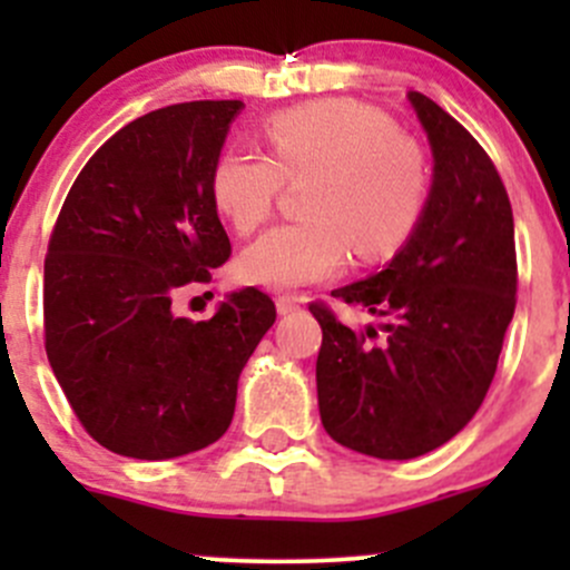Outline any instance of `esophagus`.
<instances>
[{
    "mask_svg": "<svg viewBox=\"0 0 570 570\" xmlns=\"http://www.w3.org/2000/svg\"><path fill=\"white\" fill-rule=\"evenodd\" d=\"M275 308H278V314H292V312H297V308H301V301H297V297H289V295H281L278 301H275Z\"/></svg>",
    "mask_w": 570,
    "mask_h": 570,
    "instance_id": "34e87169",
    "label": "esophagus"
}]
</instances>
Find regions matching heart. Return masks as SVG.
I'll return each instance as SVG.
<instances>
[{
  "label": "heart",
  "mask_w": 570,
  "mask_h": 570,
  "mask_svg": "<svg viewBox=\"0 0 570 570\" xmlns=\"http://www.w3.org/2000/svg\"><path fill=\"white\" fill-rule=\"evenodd\" d=\"M269 157L226 148L212 168V200L237 234L273 215L284 178L301 181L303 220L275 226L239 256L243 281L275 292L336 278L350 250L364 262L389 256L411 237L430 193L416 140L377 109L320 99L264 120Z\"/></svg>",
  "instance_id": "b5f03b06"
}]
</instances>
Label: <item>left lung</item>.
Returning <instances> with one entry per match:
<instances>
[{
    "label": "left lung",
    "mask_w": 570,
    "mask_h": 570,
    "mask_svg": "<svg viewBox=\"0 0 570 570\" xmlns=\"http://www.w3.org/2000/svg\"><path fill=\"white\" fill-rule=\"evenodd\" d=\"M433 151L428 204L377 273L333 289L375 325L347 327L325 306L317 402L336 444L381 461L439 450L471 422L515 312L513 209L480 142L428 96L407 94Z\"/></svg>",
    "instance_id": "8db88e82"
}]
</instances>
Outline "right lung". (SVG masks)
Masks as SVG:
<instances>
[{"instance_id":"right-lung-1","label":"right lung","mask_w":570,"mask_h":570,"mask_svg":"<svg viewBox=\"0 0 570 570\" xmlns=\"http://www.w3.org/2000/svg\"><path fill=\"white\" fill-rule=\"evenodd\" d=\"M243 101H189L131 120L73 181L43 264L46 355L82 428L109 452L168 461L215 444L243 366L275 322L264 292L215 317L174 312L232 256L212 168Z\"/></svg>"}]
</instances>
